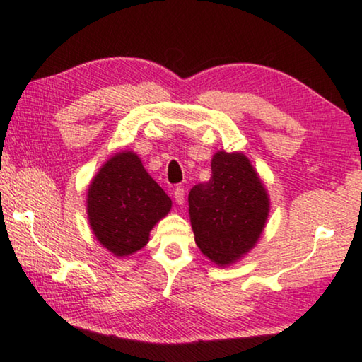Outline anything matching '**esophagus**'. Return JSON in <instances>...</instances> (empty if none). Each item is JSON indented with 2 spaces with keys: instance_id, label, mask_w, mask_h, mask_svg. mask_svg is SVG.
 <instances>
[{
  "instance_id": "1",
  "label": "esophagus",
  "mask_w": 362,
  "mask_h": 362,
  "mask_svg": "<svg viewBox=\"0 0 362 362\" xmlns=\"http://www.w3.org/2000/svg\"><path fill=\"white\" fill-rule=\"evenodd\" d=\"M173 196H174L175 202L179 204V206H180V204H183V201H185V189H183L182 187H177V188L174 189Z\"/></svg>"
}]
</instances>
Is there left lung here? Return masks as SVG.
Instances as JSON below:
<instances>
[{"label": "left lung", "instance_id": "1", "mask_svg": "<svg viewBox=\"0 0 362 362\" xmlns=\"http://www.w3.org/2000/svg\"><path fill=\"white\" fill-rule=\"evenodd\" d=\"M188 206L196 245L220 266L256 244L269 214L266 189L242 153H215L212 177L192 188Z\"/></svg>", "mask_w": 362, "mask_h": 362}]
</instances>
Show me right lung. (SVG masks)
Wrapping results in <instances>:
<instances>
[{
	"mask_svg": "<svg viewBox=\"0 0 362 362\" xmlns=\"http://www.w3.org/2000/svg\"><path fill=\"white\" fill-rule=\"evenodd\" d=\"M87 212L96 239L117 256L148 242L155 223L170 210V198L131 152L112 156L91 182Z\"/></svg>",
	"mask_w": 362,
	"mask_h": 362,
	"instance_id": "obj_1",
	"label": "right lung"
}]
</instances>
